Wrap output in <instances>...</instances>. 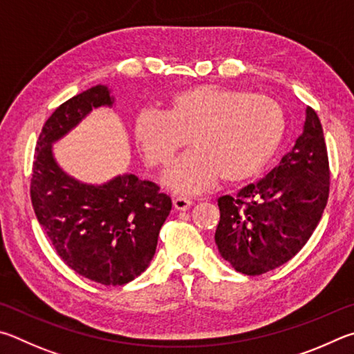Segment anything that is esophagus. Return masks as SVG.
<instances>
[{
    "label": "esophagus",
    "instance_id": "1",
    "mask_svg": "<svg viewBox=\"0 0 354 354\" xmlns=\"http://www.w3.org/2000/svg\"><path fill=\"white\" fill-rule=\"evenodd\" d=\"M174 203V208L176 209H180V212H187V209L193 205V202H191L189 199H187V197H176V199L172 201Z\"/></svg>",
    "mask_w": 354,
    "mask_h": 354
}]
</instances>
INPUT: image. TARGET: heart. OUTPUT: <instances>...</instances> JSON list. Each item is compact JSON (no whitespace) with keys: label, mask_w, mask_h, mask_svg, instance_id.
I'll return each mask as SVG.
<instances>
[{"label":"heart","mask_w":354,"mask_h":354,"mask_svg":"<svg viewBox=\"0 0 354 354\" xmlns=\"http://www.w3.org/2000/svg\"><path fill=\"white\" fill-rule=\"evenodd\" d=\"M286 118L275 99L245 90L197 85L174 95L165 113L141 111L133 138L153 167L172 166L165 182L180 193H202L219 180L236 185L259 176L281 145Z\"/></svg>","instance_id":"1"}]
</instances>
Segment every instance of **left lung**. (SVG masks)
Instances as JSON below:
<instances>
[{
  "label": "left lung",
  "instance_id": "obj_1",
  "mask_svg": "<svg viewBox=\"0 0 354 354\" xmlns=\"http://www.w3.org/2000/svg\"><path fill=\"white\" fill-rule=\"evenodd\" d=\"M330 194L324 129L306 109L303 133L268 176L218 199L214 241L234 270L261 275L294 258L311 238Z\"/></svg>",
  "mask_w": 354,
  "mask_h": 354
}]
</instances>
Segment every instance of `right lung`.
<instances>
[{
  "mask_svg": "<svg viewBox=\"0 0 354 354\" xmlns=\"http://www.w3.org/2000/svg\"><path fill=\"white\" fill-rule=\"evenodd\" d=\"M113 102L107 86L96 85L53 111L37 141L30 201L68 268L105 286H122L151 264L160 228L171 213V197L133 174L102 185L82 183L68 176L53 155L54 142L93 109Z\"/></svg>",
  "mask_w": 354,
  "mask_h": 354,
  "instance_id": "right-lung-1",
  "label": "right lung"
}]
</instances>
